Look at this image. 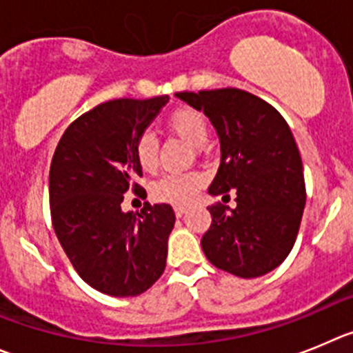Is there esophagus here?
<instances>
[{
	"mask_svg": "<svg viewBox=\"0 0 353 353\" xmlns=\"http://www.w3.org/2000/svg\"><path fill=\"white\" fill-rule=\"evenodd\" d=\"M186 211H188V208H186V205H176V208H174V212H176L177 218H181L183 214H186Z\"/></svg>",
	"mask_w": 353,
	"mask_h": 353,
	"instance_id": "34e87169",
	"label": "esophagus"
}]
</instances>
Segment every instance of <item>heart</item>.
<instances>
[{
  "instance_id": "1",
  "label": "heart",
  "mask_w": 353,
  "mask_h": 353,
  "mask_svg": "<svg viewBox=\"0 0 353 353\" xmlns=\"http://www.w3.org/2000/svg\"><path fill=\"white\" fill-rule=\"evenodd\" d=\"M167 126L170 132L176 133L177 137L183 139L186 144L192 148L204 145L209 135L208 119L202 112L193 109H179L172 112L167 119ZM135 160L139 167L145 172L154 170L158 163V141L153 133L144 132L139 135L135 148ZM205 183L204 174L200 172H186V174H165L160 179L151 184V196L158 202H167V204L183 205L188 204L190 200L196 195Z\"/></svg>"
}]
</instances>
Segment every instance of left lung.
Listing matches in <instances>:
<instances>
[{"label": "left lung", "instance_id": "8db88e82", "mask_svg": "<svg viewBox=\"0 0 353 353\" xmlns=\"http://www.w3.org/2000/svg\"><path fill=\"white\" fill-rule=\"evenodd\" d=\"M202 110L221 145L211 195L236 208L211 205L202 250L212 265L239 278H259L288 256L299 232L306 186L303 160L290 126L268 101L236 88L176 93Z\"/></svg>", "mask_w": 353, "mask_h": 353}]
</instances>
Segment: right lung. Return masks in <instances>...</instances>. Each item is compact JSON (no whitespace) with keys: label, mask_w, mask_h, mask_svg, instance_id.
Segmentation results:
<instances>
[{"label":"right lung","mask_w":353,"mask_h":353,"mask_svg":"<svg viewBox=\"0 0 353 353\" xmlns=\"http://www.w3.org/2000/svg\"><path fill=\"white\" fill-rule=\"evenodd\" d=\"M169 97L119 98L77 117L63 133L49 172L52 227L85 283L101 294L132 297L153 287L167 263L176 214L145 202L123 212L125 193H144L135 142Z\"/></svg>","instance_id":"add662e5"}]
</instances>
